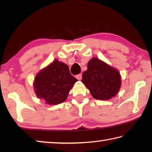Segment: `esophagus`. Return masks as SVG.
Instances as JSON below:
<instances>
[{
  "mask_svg": "<svg viewBox=\"0 0 152 152\" xmlns=\"http://www.w3.org/2000/svg\"><path fill=\"white\" fill-rule=\"evenodd\" d=\"M76 78L78 80H80L82 79V74H78V75L76 76Z\"/></svg>",
  "mask_w": 152,
  "mask_h": 152,
  "instance_id": "obj_1",
  "label": "esophagus"
}]
</instances>
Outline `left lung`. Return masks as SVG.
<instances>
[{
    "label": "left lung",
    "mask_w": 152,
    "mask_h": 152,
    "mask_svg": "<svg viewBox=\"0 0 152 152\" xmlns=\"http://www.w3.org/2000/svg\"><path fill=\"white\" fill-rule=\"evenodd\" d=\"M82 82L94 99L109 100L117 94L121 85V77L116 68L97 58H92L82 74Z\"/></svg>",
    "instance_id": "left-lung-1"
}]
</instances>
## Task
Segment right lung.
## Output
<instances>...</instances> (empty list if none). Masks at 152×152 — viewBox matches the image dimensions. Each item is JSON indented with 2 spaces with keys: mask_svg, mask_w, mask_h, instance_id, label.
Returning a JSON list of instances; mask_svg holds the SVG:
<instances>
[{
  "mask_svg": "<svg viewBox=\"0 0 152 152\" xmlns=\"http://www.w3.org/2000/svg\"><path fill=\"white\" fill-rule=\"evenodd\" d=\"M77 81L68 65L55 60L37 74L33 88L37 98L44 100L46 104L56 105L66 101Z\"/></svg>",
  "mask_w": 152,
  "mask_h": 152,
  "instance_id": "add662e5",
  "label": "right lung"
}]
</instances>
